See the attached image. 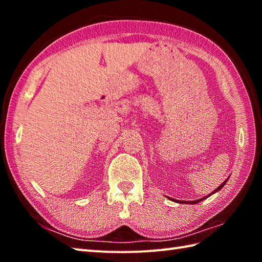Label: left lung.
Segmentation results:
<instances>
[{
	"label": "left lung",
	"mask_w": 262,
	"mask_h": 262,
	"mask_svg": "<svg viewBox=\"0 0 262 262\" xmlns=\"http://www.w3.org/2000/svg\"><path fill=\"white\" fill-rule=\"evenodd\" d=\"M227 180H229V178H227V179H226V180H225L223 183H222V185H221L219 188H216L213 192H210L209 194H207V196H205V197L200 198V199H197V200H190V202H185V200H178V199H173V198H170V197H168V198H169L170 200H173V202H176V203H179V204H191V205H192V204H198V203L202 202V200H204V199H206V198H208L209 196H211V194H214L215 192L220 191L221 189L225 186V183L227 182Z\"/></svg>",
	"instance_id": "obj_1"
}]
</instances>
